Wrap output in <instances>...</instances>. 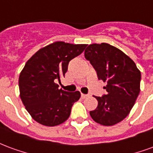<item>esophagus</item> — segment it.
I'll return each mask as SVG.
<instances>
[{"mask_svg": "<svg viewBox=\"0 0 153 153\" xmlns=\"http://www.w3.org/2000/svg\"><path fill=\"white\" fill-rule=\"evenodd\" d=\"M88 97V95H85V94H81V97H82V99H85V98H87V97Z\"/></svg>", "mask_w": 153, "mask_h": 153, "instance_id": "obj_1", "label": "esophagus"}]
</instances>
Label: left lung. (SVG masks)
<instances>
[{"mask_svg":"<svg viewBox=\"0 0 153 153\" xmlns=\"http://www.w3.org/2000/svg\"><path fill=\"white\" fill-rule=\"evenodd\" d=\"M84 56L97 71L98 79L107 83L104 88L107 94L95 97L98 105L90 115L100 125H115L133 108L140 91L141 73L123 51L106 43L88 45Z\"/></svg>","mask_w":153,"mask_h":153,"instance_id":"8db88e82","label":"left lung"}]
</instances>
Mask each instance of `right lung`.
I'll list each match as a JSON object with an SVG mask.
<instances>
[{
	"mask_svg": "<svg viewBox=\"0 0 153 153\" xmlns=\"http://www.w3.org/2000/svg\"><path fill=\"white\" fill-rule=\"evenodd\" d=\"M87 45L57 41L40 48L28 60L19 79L20 97L25 108L37 123L46 126L62 124L69 118L79 91L58 89L71 60L82 53Z\"/></svg>",
	"mask_w": 153,
	"mask_h": 153,
	"instance_id": "right-lung-1",
	"label": "right lung"
}]
</instances>
